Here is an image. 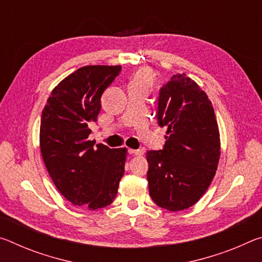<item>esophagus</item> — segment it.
I'll list each match as a JSON object with an SVG mask.
<instances>
[{
    "label": "esophagus",
    "mask_w": 262,
    "mask_h": 262,
    "mask_svg": "<svg viewBox=\"0 0 262 262\" xmlns=\"http://www.w3.org/2000/svg\"><path fill=\"white\" fill-rule=\"evenodd\" d=\"M128 152H129L130 155H135V156H140V155L143 154V151H142V150H140V149H137V150H135V149H128Z\"/></svg>",
    "instance_id": "1"
}]
</instances>
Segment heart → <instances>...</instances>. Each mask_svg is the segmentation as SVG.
Here are the masks:
<instances>
[{
  "mask_svg": "<svg viewBox=\"0 0 262 262\" xmlns=\"http://www.w3.org/2000/svg\"><path fill=\"white\" fill-rule=\"evenodd\" d=\"M154 83V75L149 69H141L134 74V76L130 79L129 86H139L144 88L149 91Z\"/></svg>",
  "mask_w": 262,
  "mask_h": 262,
  "instance_id": "heart-1",
  "label": "heart"
}]
</instances>
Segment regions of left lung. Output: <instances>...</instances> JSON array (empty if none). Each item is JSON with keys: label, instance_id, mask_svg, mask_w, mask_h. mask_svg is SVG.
Listing matches in <instances>:
<instances>
[{"label": "left lung", "instance_id": "left-lung-1", "mask_svg": "<svg viewBox=\"0 0 262 262\" xmlns=\"http://www.w3.org/2000/svg\"><path fill=\"white\" fill-rule=\"evenodd\" d=\"M156 117L167 130L164 148L147 152L149 194L164 209H187L206 193L219 165L214 107L193 79L177 74L159 90Z\"/></svg>", "mask_w": 262, "mask_h": 262}]
</instances>
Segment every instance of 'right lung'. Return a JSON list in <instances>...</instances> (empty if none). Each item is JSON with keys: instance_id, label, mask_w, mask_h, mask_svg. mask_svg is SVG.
I'll return each instance as SVG.
<instances>
[{"instance_id": "right-lung-1", "label": "right lung", "mask_w": 262, "mask_h": 262, "mask_svg": "<svg viewBox=\"0 0 262 262\" xmlns=\"http://www.w3.org/2000/svg\"><path fill=\"white\" fill-rule=\"evenodd\" d=\"M121 66H86L53 89L42 110L40 150L59 192L74 206L96 210L111 205L125 172L126 148H94L89 125L101 108V96Z\"/></svg>"}]
</instances>
